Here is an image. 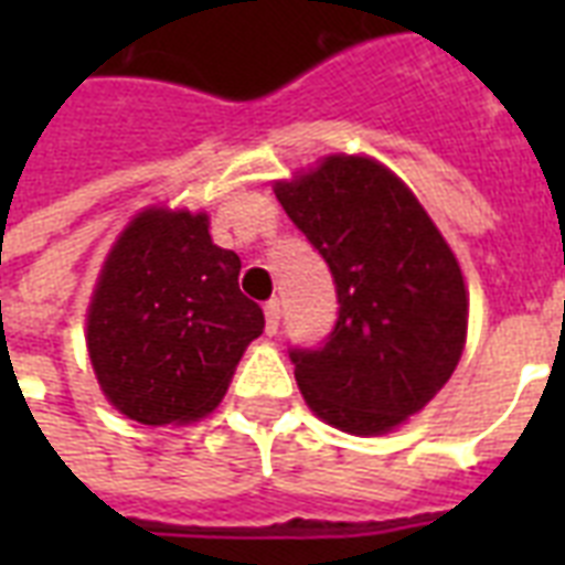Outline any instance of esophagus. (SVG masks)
<instances>
[{
  "label": "esophagus",
  "mask_w": 565,
  "mask_h": 565,
  "mask_svg": "<svg viewBox=\"0 0 565 565\" xmlns=\"http://www.w3.org/2000/svg\"><path fill=\"white\" fill-rule=\"evenodd\" d=\"M264 313H266V334H275V331H278V322H281V305H278V301H266Z\"/></svg>",
  "instance_id": "1"
}]
</instances>
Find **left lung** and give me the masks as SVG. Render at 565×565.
I'll return each mask as SVG.
<instances>
[{
    "label": "left lung",
    "mask_w": 565,
    "mask_h": 565,
    "mask_svg": "<svg viewBox=\"0 0 565 565\" xmlns=\"http://www.w3.org/2000/svg\"><path fill=\"white\" fill-rule=\"evenodd\" d=\"M275 195L331 269L340 305L322 343L290 345L301 395L334 428L386 434L460 361V266L416 195L375 161L337 154Z\"/></svg>",
    "instance_id": "1"
}]
</instances>
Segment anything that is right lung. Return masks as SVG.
Listing matches in <instances>:
<instances>
[{
  "mask_svg": "<svg viewBox=\"0 0 565 565\" xmlns=\"http://www.w3.org/2000/svg\"><path fill=\"white\" fill-rule=\"evenodd\" d=\"M239 257L207 216L143 211L105 260L87 313L102 393L143 425L202 419L220 404L264 310L239 292Z\"/></svg>",
  "mask_w": 565,
  "mask_h": 565,
  "instance_id": "add662e5",
  "label": "right lung"
}]
</instances>
